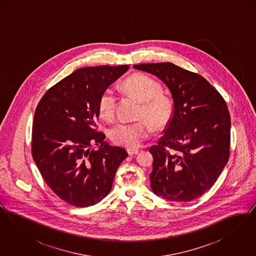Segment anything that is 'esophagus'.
I'll return each mask as SVG.
<instances>
[{
  "label": "esophagus",
  "mask_w": 256,
  "mask_h": 256,
  "mask_svg": "<svg viewBox=\"0 0 256 256\" xmlns=\"http://www.w3.org/2000/svg\"><path fill=\"white\" fill-rule=\"evenodd\" d=\"M128 156H134V154H139V150H134V148H128Z\"/></svg>",
  "instance_id": "obj_1"
}]
</instances>
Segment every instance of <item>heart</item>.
I'll use <instances>...</instances> for the list:
<instances>
[{
	"label": "heart",
	"mask_w": 256,
	"mask_h": 256,
	"mask_svg": "<svg viewBox=\"0 0 256 256\" xmlns=\"http://www.w3.org/2000/svg\"><path fill=\"white\" fill-rule=\"evenodd\" d=\"M124 89L141 102L139 118L146 119L154 128H161L170 121L172 104L168 98L162 95V88L158 82L146 74H134L122 84ZM117 96L113 89L108 88L98 102V112L102 119L112 121L116 114ZM150 134L146 122H119L110 132L111 141L119 146L136 148Z\"/></svg>",
	"instance_id": "b5f03b06"
}]
</instances>
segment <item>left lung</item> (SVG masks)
Here are the masks:
<instances>
[{
  "instance_id": "1",
  "label": "left lung",
  "mask_w": 256,
  "mask_h": 256,
  "mask_svg": "<svg viewBox=\"0 0 256 256\" xmlns=\"http://www.w3.org/2000/svg\"><path fill=\"white\" fill-rule=\"evenodd\" d=\"M134 68L152 74L170 90L174 110L158 145L150 146L152 192L186 202L204 195L230 158V115L224 100L206 80L170 62Z\"/></svg>"
}]
</instances>
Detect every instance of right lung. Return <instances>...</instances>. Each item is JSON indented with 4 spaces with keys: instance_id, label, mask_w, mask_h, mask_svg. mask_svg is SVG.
Instances as JSON below:
<instances>
[{
    "instance_id": "right-lung-1",
    "label": "right lung",
    "mask_w": 256,
    "mask_h": 256,
    "mask_svg": "<svg viewBox=\"0 0 256 256\" xmlns=\"http://www.w3.org/2000/svg\"><path fill=\"white\" fill-rule=\"evenodd\" d=\"M128 65L93 66L76 70L50 87L37 106L32 154L45 182L74 206L100 202L111 191L128 152L110 146L95 130L98 102ZM99 146L96 151L90 148Z\"/></svg>"
}]
</instances>
